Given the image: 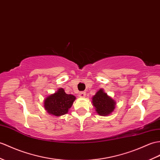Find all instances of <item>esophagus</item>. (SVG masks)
<instances>
[{
    "instance_id": "esophagus-1",
    "label": "esophagus",
    "mask_w": 160,
    "mask_h": 160,
    "mask_svg": "<svg viewBox=\"0 0 160 160\" xmlns=\"http://www.w3.org/2000/svg\"><path fill=\"white\" fill-rule=\"evenodd\" d=\"M78 95H79V97L80 98H84L85 96H86V93H85L84 92H79V94H78Z\"/></svg>"
}]
</instances>
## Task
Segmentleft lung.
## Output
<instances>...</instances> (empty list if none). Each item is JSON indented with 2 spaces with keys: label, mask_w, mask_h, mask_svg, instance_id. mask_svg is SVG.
I'll return each mask as SVG.
<instances>
[{
  "label": "left lung",
  "mask_w": 160,
  "mask_h": 160,
  "mask_svg": "<svg viewBox=\"0 0 160 160\" xmlns=\"http://www.w3.org/2000/svg\"><path fill=\"white\" fill-rule=\"evenodd\" d=\"M92 103L95 108L96 112L100 116L110 114L114 111L116 105L114 100L108 95L102 88L99 89L92 97Z\"/></svg>",
  "instance_id": "8db88e82"
}]
</instances>
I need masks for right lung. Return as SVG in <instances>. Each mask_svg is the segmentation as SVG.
Segmentation results:
<instances>
[{
    "label": "right lung",
    "mask_w": 160,
    "mask_h": 160,
    "mask_svg": "<svg viewBox=\"0 0 160 160\" xmlns=\"http://www.w3.org/2000/svg\"><path fill=\"white\" fill-rule=\"evenodd\" d=\"M75 99V96L65 93L64 89L60 88L45 99L44 108L49 114L60 117L68 112Z\"/></svg>",
    "instance_id": "1"
}]
</instances>
